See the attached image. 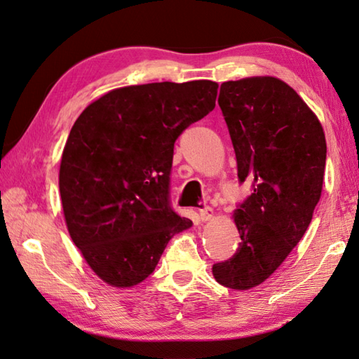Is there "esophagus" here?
<instances>
[{
	"mask_svg": "<svg viewBox=\"0 0 359 359\" xmlns=\"http://www.w3.org/2000/svg\"><path fill=\"white\" fill-rule=\"evenodd\" d=\"M198 212H200V218L203 222H208V220H210L212 217H214V209L208 206V204H201V208L198 209Z\"/></svg>",
	"mask_w": 359,
	"mask_h": 359,
	"instance_id": "obj_1",
	"label": "esophagus"
}]
</instances>
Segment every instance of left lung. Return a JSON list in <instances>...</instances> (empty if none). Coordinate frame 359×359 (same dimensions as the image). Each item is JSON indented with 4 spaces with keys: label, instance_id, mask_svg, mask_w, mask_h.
<instances>
[{
    "label": "left lung",
    "instance_id": "left-lung-1",
    "mask_svg": "<svg viewBox=\"0 0 359 359\" xmlns=\"http://www.w3.org/2000/svg\"><path fill=\"white\" fill-rule=\"evenodd\" d=\"M218 105L240 184L252 186L233 212L238 250L212 273L224 287L250 290L280 266L311 223L323 190L325 135L299 94L276 77L224 82Z\"/></svg>",
    "mask_w": 359,
    "mask_h": 359
}]
</instances>
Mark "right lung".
<instances>
[{
	"mask_svg": "<svg viewBox=\"0 0 359 359\" xmlns=\"http://www.w3.org/2000/svg\"><path fill=\"white\" fill-rule=\"evenodd\" d=\"M210 80L118 88L88 105L65 145L58 186L69 236L102 280L133 287L192 222L170 203L175 141L215 108Z\"/></svg>",
	"mask_w": 359,
	"mask_h": 359,
	"instance_id": "obj_1",
	"label": "right lung"
}]
</instances>
